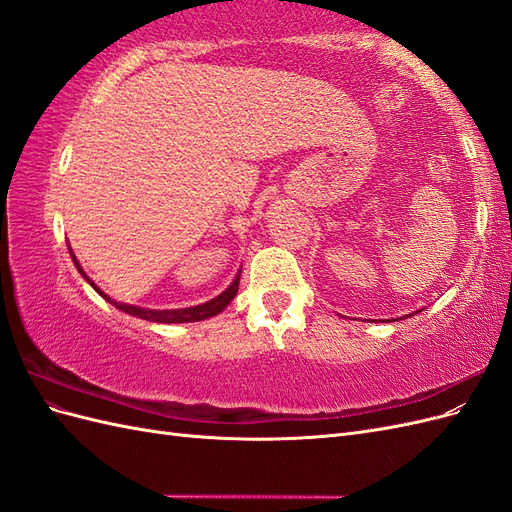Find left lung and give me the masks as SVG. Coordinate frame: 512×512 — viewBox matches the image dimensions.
<instances>
[{
  "label": "left lung",
  "mask_w": 512,
  "mask_h": 512,
  "mask_svg": "<svg viewBox=\"0 0 512 512\" xmlns=\"http://www.w3.org/2000/svg\"><path fill=\"white\" fill-rule=\"evenodd\" d=\"M418 312H421V309H418ZM418 312H414V314H418ZM414 314H408V316H404V318H410V316H414ZM395 320H401V318H395ZM382 322H391V320H382Z\"/></svg>",
  "instance_id": "1"
}]
</instances>
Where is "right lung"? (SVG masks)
Wrapping results in <instances>:
<instances>
[{
	"instance_id": "add662e5",
	"label": "right lung",
	"mask_w": 512,
	"mask_h": 512,
	"mask_svg": "<svg viewBox=\"0 0 512 512\" xmlns=\"http://www.w3.org/2000/svg\"><path fill=\"white\" fill-rule=\"evenodd\" d=\"M70 256H72V262L74 267L79 269V273L85 277L87 284L94 288L102 299H106L108 303H113L117 309H121V312H126L130 316H136L141 320H149V322H160V324H181V322H198V320H207L211 316H218L220 312H224V309L228 307V303L235 299V294L239 290V280H241V271L237 273L235 280H232V284L222 292L218 294V297L203 303V305H194V307H183V309H147V307H138V305H130V303H121V301H115L108 297V294L96 286V282L91 280V277L85 273V269L81 267V262L76 260L74 252L70 250Z\"/></svg>"
}]
</instances>
